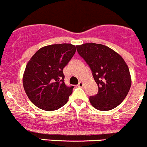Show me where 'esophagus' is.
<instances>
[{"instance_id": "1", "label": "esophagus", "mask_w": 147, "mask_h": 147, "mask_svg": "<svg viewBox=\"0 0 147 147\" xmlns=\"http://www.w3.org/2000/svg\"><path fill=\"white\" fill-rule=\"evenodd\" d=\"M78 86H79V87H82V86H84V83L82 82H80L79 83V84H78Z\"/></svg>"}]
</instances>
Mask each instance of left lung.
Returning <instances> with one entry per match:
<instances>
[{"label":"left lung","instance_id":"left-lung-1","mask_svg":"<svg viewBox=\"0 0 147 147\" xmlns=\"http://www.w3.org/2000/svg\"><path fill=\"white\" fill-rule=\"evenodd\" d=\"M76 49L90 67L98 86L97 94L89 97L91 105L101 111L113 110L119 105L131 85L129 69L123 58L101 44L84 43L76 45Z\"/></svg>","mask_w":147,"mask_h":147}]
</instances>
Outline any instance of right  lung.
<instances>
[{
    "label": "right lung",
    "mask_w": 147,
    "mask_h": 147,
    "mask_svg": "<svg viewBox=\"0 0 147 147\" xmlns=\"http://www.w3.org/2000/svg\"><path fill=\"white\" fill-rule=\"evenodd\" d=\"M76 50L68 43L50 45L41 47L30 58L24 72L23 86L34 105L53 111L66 104L74 86H65L63 70Z\"/></svg>",
    "instance_id": "right-lung-1"
}]
</instances>
